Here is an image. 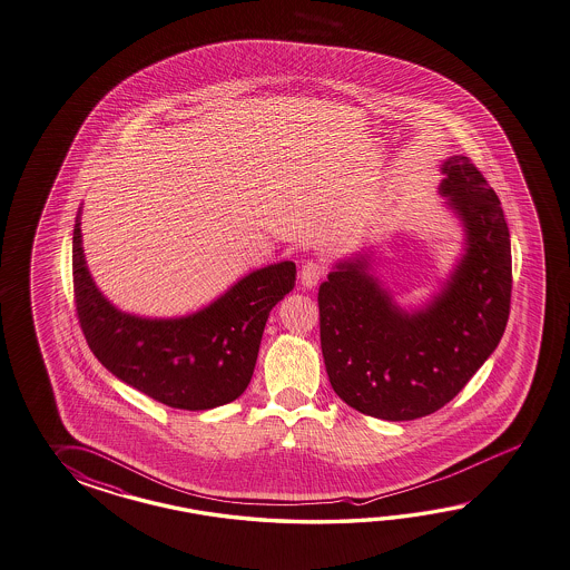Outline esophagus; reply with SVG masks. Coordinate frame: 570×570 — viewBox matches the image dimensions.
<instances>
[{
  "label": "esophagus",
  "mask_w": 570,
  "mask_h": 570,
  "mask_svg": "<svg viewBox=\"0 0 570 570\" xmlns=\"http://www.w3.org/2000/svg\"><path fill=\"white\" fill-rule=\"evenodd\" d=\"M323 276H325V267L320 262H306L301 267V282L305 288H315Z\"/></svg>",
  "instance_id": "1"
}]
</instances>
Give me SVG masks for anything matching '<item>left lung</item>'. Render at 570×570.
I'll list each match as a JSON object with an SVG mask.
<instances>
[{"instance_id":"1","label":"left lung","mask_w":570,"mask_h":570,"mask_svg":"<svg viewBox=\"0 0 570 570\" xmlns=\"http://www.w3.org/2000/svg\"><path fill=\"white\" fill-rule=\"evenodd\" d=\"M441 173L439 194L463 226V253L429 305H397L371 253L337 262L320 286L330 383L366 416L402 422L441 410L497 350L509 321L511 236L499 195L468 156H449Z\"/></svg>"}]
</instances>
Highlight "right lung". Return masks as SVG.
I'll return each instance as SVG.
<instances>
[{
	"label": "right lung",
	"instance_id": "1",
	"mask_svg": "<svg viewBox=\"0 0 570 570\" xmlns=\"http://www.w3.org/2000/svg\"><path fill=\"white\" fill-rule=\"evenodd\" d=\"M82 208L71 240L73 296L83 337L100 364L156 402L212 410L249 385L269 311L294 288L296 265H265L214 303L175 320L124 313L98 291L82 247Z\"/></svg>",
	"mask_w": 570,
	"mask_h": 570
}]
</instances>
